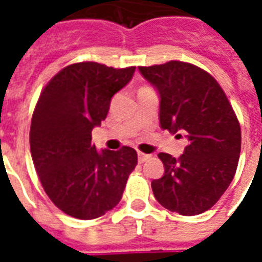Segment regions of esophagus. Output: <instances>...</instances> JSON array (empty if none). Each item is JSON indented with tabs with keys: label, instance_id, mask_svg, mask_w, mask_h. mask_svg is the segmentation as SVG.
Instances as JSON below:
<instances>
[{
	"label": "esophagus",
	"instance_id": "esophagus-1",
	"mask_svg": "<svg viewBox=\"0 0 262 262\" xmlns=\"http://www.w3.org/2000/svg\"><path fill=\"white\" fill-rule=\"evenodd\" d=\"M137 158H139L140 163H144V162H147V160L151 158V155H148V154H143V152H139V154H137Z\"/></svg>",
	"mask_w": 262,
	"mask_h": 262
}]
</instances>
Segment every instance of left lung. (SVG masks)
<instances>
[{"label":"left lung","mask_w":262,"mask_h":262,"mask_svg":"<svg viewBox=\"0 0 262 262\" xmlns=\"http://www.w3.org/2000/svg\"><path fill=\"white\" fill-rule=\"evenodd\" d=\"M160 98L159 122L187 145L178 159L160 152L162 178L152 181L160 205L183 216L200 215L230 186L241 154V127L217 81L203 69L181 61L140 67Z\"/></svg>","instance_id":"8db88e82"}]
</instances>
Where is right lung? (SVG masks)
<instances>
[{
	"mask_svg": "<svg viewBox=\"0 0 262 262\" xmlns=\"http://www.w3.org/2000/svg\"><path fill=\"white\" fill-rule=\"evenodd\" d=\"M135 71L73 63L39 96L31 122V156L49 199L72 217L96 219L113 209L137 164L133 148L99 152L91 143L92 129L107 117L111 98Z\"/></svg>",
	"mask_w": 262,
	"mask_h": 262,
	"instance_id": "right-lung-1",
	"label": "right lung"
}]
</instances>
